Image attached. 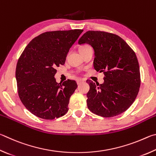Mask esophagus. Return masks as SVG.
I'll use <instances>...</instances> for the list:
<instances>
[{"instance_id": "1", "label": "esophagus", "mask_w": 156, "mask_h": 156, "mask_svg": "<svg viewBox=\"0 0 156 156\" xmlns=\"http://www.w3.org/2000/svg\"><path fill=\"white\" fill-rule=\"evenodd\" d=\"M82 82H83V80H78L76 81V83H77V85H80V84H81Z\"/></svg>"}]
</instances>
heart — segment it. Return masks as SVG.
I'll use <instances>...</instances> for the list:
<instances>
[{
    "label": "heart",
    "mask_w": 156,
    "mask_h": 156,
    "mask_svg": "<svg viewBox=\"0 0 156 156\" xmlns=\"http://www.w3.org/2000/svg\"><path fill=\"white\" fill-rule=\"evenodd\" d=\"M88 46H87V45H84V46H81V47L80 48V49H81V48H86V47H88Z\"/></svg>",
    "instance_id": "heart-1"
}]
</instances>
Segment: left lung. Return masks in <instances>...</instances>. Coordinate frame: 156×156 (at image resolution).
Wrapping results in <instances>:
<instances>
[{
    "label": "left lung",
    "instance_id": "8db88e82",
    "mask_svg": "<svg viewBox=\"0 0 156 156\" xmlns=\"http://www.w3.org/2000/svg\"><path fill=\"white\" fill-rule=\"evenodd\" d=\"M78 44H88L93 48L94 69L104 73L102 84L86 81L90 86L89 110L105 118L124 112L135 101L140 86V68L134 51L119 35L104 31H87Z\"/></svg>",
    "mask_w": 156,
    "mask_h": 156
}]
</instances>
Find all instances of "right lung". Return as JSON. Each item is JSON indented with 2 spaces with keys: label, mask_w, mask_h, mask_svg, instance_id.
<instances>
[{
  "label": "right lung",
  "mask_w": 156,
  "mask_h": 156,
  "mask_svg": "<svg viewBox=\"0 0 156 156\" xmlns=\"http://www.w3.org/2000/svg\"><path fill=\"white\" fill-rule=\"evenodd\" d=\"M83 31L44 33L24 48L16 66V79L22 103L35 116L52 120L68 111L70 97L77 84L70 80L57 83L55 68L65 64L69 49Z\"/></svg>",
  "instance_id": "1"
}]
</instances>
